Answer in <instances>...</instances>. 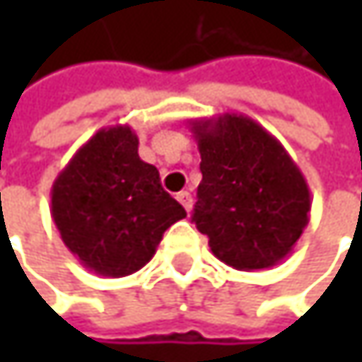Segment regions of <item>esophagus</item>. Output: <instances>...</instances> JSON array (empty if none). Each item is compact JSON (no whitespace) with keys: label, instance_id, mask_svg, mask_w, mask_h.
I'll return each mask as SVG.
<instances>
[{"label":"esophagus","instance_id":"esophagus-1","mask_svg":"<svg viewBox=\"0 0 362 362\" xmlns=\"http://www.w3.org/2000/svg\"><path fill=\"white\" fill-rule=\"evenodd\" d=\"M178 201L182 203V207L186 209V211H190L192 209V194L188 192V190H182V192H178V197H176Z\"/></svg>","mask_w":362,"mask_h":362}]
</instances>
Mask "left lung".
I'll use <instances>...</instances> for the list:
<instances>
[{
	"label": "left lung",
	"instance_id": "1",
	"mask_svg": "<svg viewBox=\"0 0 362 362\" xmlns=\"http://www.w3.org/2000/svg\"><path fill=\"white\" fill-rule=\"evenodd\" d=\"M203 180L192 222L237 270L285 259L310 214V188L285 146L245 115L190 119Z\"/></svg>",
	"mask_w": 362,
	"mask_h": 362
}]
</instances>
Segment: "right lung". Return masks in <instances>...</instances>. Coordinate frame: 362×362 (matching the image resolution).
Wrapping results in <instances>:
<instances>
[{"mask_svg":"<svg viewBox=\"0 0 362 362\" xmlns=\"http://www.w3.org/2000/svg\"><path fill=\"white\" fill-rule=\"evenodd\" d=\"M186 218L155 165L138 155L129 125L98 129L52 184V220L62 243L103 276H127L157 252L163 233Z\"/></svg>","mask_w":362,"mask_h":362,"instance_id":"1","label":"right lung"}]
</instances>
